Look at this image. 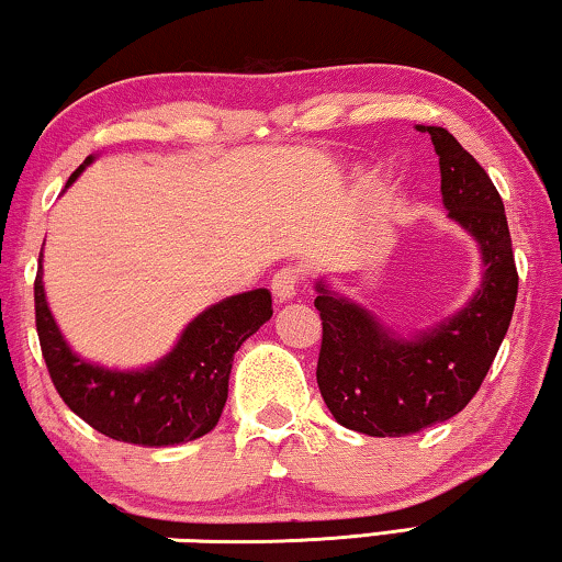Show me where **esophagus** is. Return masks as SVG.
<instances>
[{"instance_id":"obj_1","label":"esophagus","mask_w":562,"mask_h":562,"mask_svg":"<svg viewBox=\"0 0 562 562\" xmlns=\"http://www.w3.org/2000/svg\"><path fill=\"white\" fill-rule=\"evenodd\" d=\"M297 282H300V274L295 267H282V270H278L272 274V295L278 303H288V300H292L297 295Z\"/></svg>"}]
</instances>
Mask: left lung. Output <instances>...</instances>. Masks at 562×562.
Instances as JSON below:
<instances>
[{"instance_id": "8db88e82", "label": "left lung", "mask_w": 562, "mask_h": 562, "mask_svg": "<svg viewBox=\"0 0 562 562\" xmlns=\"http://www.w3.org/2000/svg\"><path fill=\"white\" fill-rule=\"evenodd\" d=\"M416 131L429 133L439 156L447 216L480 247L482 284L459 313L401 335L325 280L315 282L323 321L317 386L335 422L368 437H408L462 412L495 361L517 300L513 239L495 183L447 128Z\"/></svg>"}]
</instances>
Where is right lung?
<instances>
[{
	"label": "right lung",
	"instance_id": "1",
	"mask_svg": "<svg viewBox=\"0 0 562 562\" xmlns=\"http://www.w3.org/2000/svg\"><path fill=\"white\" fill-rule=\"evenodd\" d=\"M93 161L95 156H88L65 189ZM270 317V290L239 292L199 313L156 363L136 371L105 368L67 346L49 313L40 252L35 321L49 379L70 412L115 441L173 447L212 431L227 404L234 353Z\"/></svg>",
	"mask_w": 562,
	"mask_h": 562
}]
</instances>
